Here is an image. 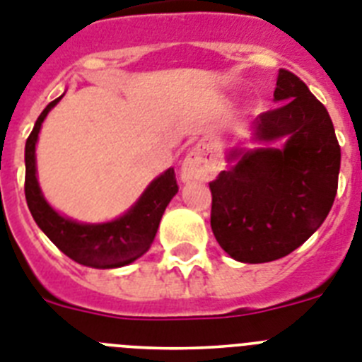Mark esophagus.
Returning <instances> with one entry per match:
<instances>
[{"mask_svg":"<svg viewBox=\"0 0 362 362\" xmlns=\"http://www.w3.org/2000/svg\"><path fill=\"white\" fill-rule=\"evenodd\" d=\"M216 171V158L213 155V146L200 142L187 153L182 163V180H206Z\"/></svg>","mask_w":362,"mask_h":362,"instance_id":"obj_1","label":"esophagus"}]
</instances>
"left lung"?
<instances>
[{
  "instance_id": "obj_1",
  "label": "left lung",
  "mask_w": 362,
  "mask_h": 362,
  "mask_svg": "<svg viewBox=\"0 0 362 362\" xmlns=\"http://www.w3.org/2000/svg\"><path fill=\"white\" fill-rule=\"evenodd\" d=\"M273 98L253 138L282 149H233V168L213 182L211 229L238 262H272L297 250L328 216L337 194L341 147L326 107L293 72L281 69Z\"/></svg>"
}]
</instances>
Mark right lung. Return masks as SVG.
Wrapping results in <instances>:
<instances>
[{"mask_svg": "<svg viewBox=\"0 0 362 362\" xmlns=\"http://www.w3.org/2000/svg\"><path fill=\"white\" fill-rule=\"evenodd\" d=\"M62 100L56 98L43 109L25 144V199L30 215L43 233L62 253L74 262L90 268H120L142 257L155 240L160 218L178 193L175 169L160 175L138 202L120 218L105 224H80L56 213L43 199L36 178V142L47 112Z\"/></svg>", "mask_w": 362, "mask_h": 362, "instance_id": "obj_1", "label": "right lung"}]
</instances>
